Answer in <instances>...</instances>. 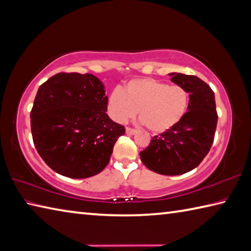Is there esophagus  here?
<instances>
[{
	"label": "esophagus",
	"mask_w": 251,
	"mask_h": 251,
	"mask_svg": "<svg viewBox=\"0 0 251 251\" xmlns=\"http://www.w3.org/2000/svg\"><path fill=\"white\" fill-rule=\"evenodd\" d=\"M126 132L127 134L133 135V134H135V133H136V130H135V129H132V127H126Z\"/></svg>",
	"instance_id": "34e87169"
}]
</instances>
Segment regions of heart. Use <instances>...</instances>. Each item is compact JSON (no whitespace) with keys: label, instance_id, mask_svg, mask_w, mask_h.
<instances>
[{"label":"heart","instance_id":"1","mask_svg":"<svg viewBox=\"0 0 251 251\" xmlns=\"http://www.w3.org/2000/svg\"><path fill=\"white\" fill-rule=\"evenodd\" d=\"M188 107V93L178 85H168L153 78H135L124 91L115 89L108 99L111 117L125 124L135 116L153 133L172 129L182 119Z\"/></svg>","mask_w":251,"mask_h":251}]
</instances>
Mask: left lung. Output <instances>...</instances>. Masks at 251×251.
I'll list each match as a JSON object with an SVG mask.
<instances>
[{"mask_svg":"<svg viewBox=\"0 0 251 251\" xmlns=\"http://www.w3.org/2000/svg\"><path fill=\"white\" fill-rule=\"evenodd\" d=\"M172 82L189 94L187 112L172 129L155 135L144 151L142 163L154 173L166 176L195 169L209 153L214 141L217 112L214 92L195 75L170 73Z\"/></svg>","mask_w":251,"mask_h":251,"instance_id":"8db88e82","label":"left lung"}]
</instances>
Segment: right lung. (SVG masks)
Returning <instances> with one entry per match:
<instances>
[{
    "label": "right lung",
    "instance_id": "add662e5",
    "mask_svg": "<svg viewBox=\"0 0 251 251\" xmlns=\"http://www.w3.org/2000/svg\"><path fill=\"white\" fill-rule=\"evenodd\" d=\"M105 86L93 74L58 73L40 85L30 112L37 152L62 176L83 179L102 172L124 126L107 115Z\"/></svg>",
    "mask_w": 251,
    "mask_h": 251
}]
</instances>
